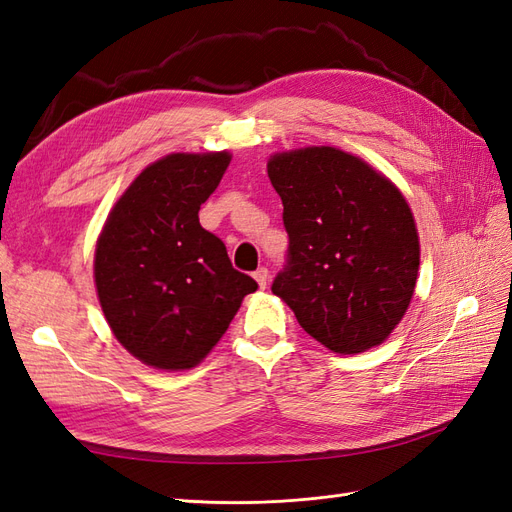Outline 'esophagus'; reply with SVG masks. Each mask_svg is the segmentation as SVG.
Returning <instances> with one entry per match:
<instances>
[{"mask_svg":"<svg viewBox=\"0 0 512 512\" xmlns=\"http://www.w3.org/2000/svg\"><path fill=\"white\" fill-rule=\"evenodd\" d=\"M254 280L258 282L260 288H267V282H269V269L267 267H258L254 271Z\"/></svg>","mask_w":512,"mask_h":512,"instance_id":"esophagus-1","label":"esophagus"}]
</instances>
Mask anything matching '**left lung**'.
Masks as SVG:
<instances>
[{"mask_svg":"<svg viewBox=\"0 0 512 512\" xmlns=\"http://www.w3.org/2000/svg\"><path fill=\"white\" fill-rule=\"evenodd\" d=\"M288 260L277 294L316 342L337 354L380 346L412 301L421 247L393 181L337 147L271 156Z\"/></svg>","mask_w":512,"mask_h":512,"instance_id":"obj_1","label":"left lung"}]
</instances>
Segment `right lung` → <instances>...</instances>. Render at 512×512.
<instances>
[{
	"instance_id": "obj_1",
	"label": "right lung",
	"mask_w": 512,
	"mask_h": 512,
	"mask_svg": "<svg viewBox=\"0 0 512 512\" xmlns=\"http://www.w3.org/2000/svg\"><path fill=\"white\" fill-rule=\"evenodd\" d=\"M228 164V151L170 153L149 164L100 232L94 277L104 318L149 367H196L258 288L198 222Z\"/></svg>"
}]
</instances>
